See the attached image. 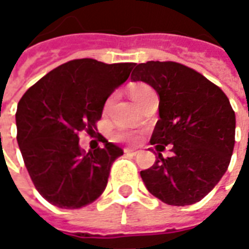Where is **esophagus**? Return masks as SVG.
I'll use <instances>...</instances> for the list:
<instances>
[{"mask_svg": "<svg viewBox=\"0 0 249 249\" xmlns=\"http://www.w3.org/2000/svg\"><path fill=\"white\" fill-rule=\"evenodd\" d=\"M125 155H128V156H136L139 151H136V149H130V148H125L124 149Z\"/></svg>", "mask_w": 249, "mask_h": 249, "instance_id": "obj_1", "label": "esophagus"}]
</instances>
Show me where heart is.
Segmentation results:
<instances>
[{"label":"heart","instance_id":"1","mask_svg":"<svg viewBox=\"0 0 249 249\" xmlns=\"http://www.w3.org/2000/svg\"><path fill=\"white\" fill-rule=\"evenodd\" d=\"M149 93H153V89H152L151 87H148L146 84H136V85H133V87L130 88V97L133 98V101H135L137 105L144 100V97H145L146 94H149ZM109 104H110V101H108L107 103V108L109 107ZM120 139H126L128 137V135H120L119 136Z\"/></svg>","mask_w":249,"mask_h":249}]
</instances>
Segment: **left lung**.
<instances>
[{
    "label": "left lung",
    "instance_id": "obj_1",
    "mask_svg": "<svg viewBox=\"0 0 249 249\" xmlns=\"http://www.w3.org/2000/svg\"><path fill=\"white\" fill-rule=\"evenodd\" d=\"M130 78L149 84L160 97V120L151 137L156 161L140 172L146 189L169 205L197 203L230 165L236 126L230 100L213 82L178 62L139 64ZM167 145L174 156L164 159Z\"/></svg>",
    "mask_w": 249,
    "mask_h": 249
}]
</instances>
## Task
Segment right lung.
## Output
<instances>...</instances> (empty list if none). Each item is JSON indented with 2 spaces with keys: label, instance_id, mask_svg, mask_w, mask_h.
I'll return each instance as SVG.
<instances>
[{
  "label": "right lung",
  "instance_id": "obj_1",
  "mask_svg": "<svg viewBox=\"0 0 249 249\" xmlns=\"http://www.w3.org/2000/svg\"><path fill=\"white\" fill-rule=\"evenodd\" d=\"M133 66L71 60L49 71L19 100V151L36 189L53 205L81 208L104 192L112 164L124 152L103 137V148L87 153L78 145V133L97 130L107 98L128 80Z\"/></svg>",
  "mask_w": 249,
  "mask_h": 249
}]
</instances>
